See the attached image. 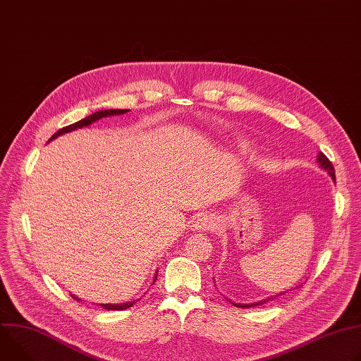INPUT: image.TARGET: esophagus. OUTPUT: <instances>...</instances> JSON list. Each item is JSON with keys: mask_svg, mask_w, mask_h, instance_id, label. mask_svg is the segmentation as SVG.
Listing matches in <instances>:
<instances>
[{"mask_svg": "<svg viewBox=\"0 0 361 361\" xmlns=\"http://www.w3.org/2000/svg\"><path fill=\"white\" fill-rule=\"evenodd\" d=\"M197 230H213L216 227L214 221L212 219H207V217H202V219H198L195 226H194Z\"/></svg>", "mask_w": 361, "mask_h": 361, "instance_id": "obj_1", "label": "esophagus"}]
</instances>
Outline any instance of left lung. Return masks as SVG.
Wrapping results in <instances>:
<instances>
[{
    "instance_id": "left-lung-1",
    "label": "left lung",
    "mask_w": 361,
    "mask_h": 361,
    "mask_svg": "<svg viewBox=\"0 0 361 361\" xmlns=\"http://www.w3.org/2000/svg\"><path fill=\"white\" fill-rule=\"evenodd\" d=\"M317 161H319V164H320V167L322 169H324L330 176H331V178L336 181V174H334V167H333V164H331V161L324 156L323 152H320L319 154V159H317ZM274 298H277V295H274V297H270V298H267V300H263V301H259V302H254V304H235V302H233L235 307H240V308H245V307H254V305H260V304H264V302H267V301H270V300H274Z\"/></svg>"
}]
</instances>
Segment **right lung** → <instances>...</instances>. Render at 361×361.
<instances>
[{"instance_id":"1","label":"right lung","mask_w":361,"mask_h":361,"mask_svg":"<svg viewBox=\"0 0 361 361\" xmlns=\"http://www.w3.org/2000/svg\"><path fill=\"white\" fill-rule=\"evenodd\" d=\"M124 113H127V110H104V111L92 113L91 116H88V117H85V118H82V120H80V121H77V123H74V124H70V126H67V127H63L60 131H57L53 137L49 138V141L54 140L56 137H59V135H61V134H64V133L73 131V130H75V128L87 127V126H90L91 123H94V121H97V120H99V118H102V117L117 116V114H124ZM74 298H75V297H74ZM77 300H78V298H77ZM133 304H134V302H126V304H101V305L104 307L106 310H126V308H130Z\"/></svg>"}]
</instances>
